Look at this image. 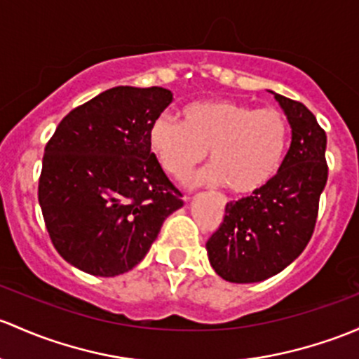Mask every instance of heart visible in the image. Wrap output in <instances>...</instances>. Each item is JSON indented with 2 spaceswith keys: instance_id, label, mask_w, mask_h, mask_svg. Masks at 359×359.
Segmentation results:
<instances>
[{
  "instance_id": "obj_1",
  "label": "heart",
  "mask_w": 359,
  "mask_h": 359,
  "mask_svg": "<svg viewBox=\"0 0 359 359\" xmlns=\"http://www.w3.org/2000/svg\"><path fill=\"white\" fill-rule=\"evenodd\" d=\"M153 120L149 148L173 177L186 175L206 158L213 163L203 179L227 184L236 194L256 192L277 175L289 144L285 116L275 108H252L225 97L192 101L180 111Z\"/></svg>"
}]
</instances>
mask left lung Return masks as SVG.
Wrapping results in <instances>:
<instances>
[{
  "instance_id": "obj_1",
  "label": "left lung",
  "mask_w": 359,
  "mask_h": 359,
  "mask_svg": "<svg viewBox=\"0 0 359 359\" xmlns=\"http://www.w3.org/2000/svg\"><path fill=\"white\" fill-rule=\"evenodd\" d=\"M287 116L290 148L277 175L248 198L227 203L206 243L210 265L224 280L262 282L289 266L311 239L327 184V135L303 103L273 93Z\"/></svg>"
}]
</instances>
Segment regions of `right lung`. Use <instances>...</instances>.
I'll return each instance as SVG.
<instances>
[{
	"label": "right lung",
	"instance_id": "right-lung-1",
	"mask_svg": "<svg viewBox=\"0 0 359 359\" xmlns=\"http://www.w3.org/2000/svg\"><path fill=\"white\" fill-rule=\"evenodd\" d=\"M172 101L168 89L118 86L56 127L44 149L39 205L53 246L75 269L97 277L132 270L184 206L148 141Z\"/></svg>",
	"mask_w": 359,
	"mask_h": 359
}]
</instances>
